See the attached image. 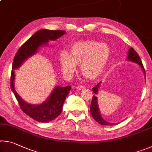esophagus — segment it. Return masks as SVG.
<instances>
[{"label": "esophagus", "mask_w": 152, "mask_h": 152, "mask_svg": "<svg viewBox=\"0 0 152 152\" xmlns=\"http://www.w3.org/2000/svg\"><path fill=\"white\" fill-rule=\"evenodd\" d=\"M77 89L78 90V91H82V90H83L84 88V86H82V85H78V86L76 87Z\"/></svg>", "instance_id": "1"}]
</instances>
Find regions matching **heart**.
<instances>
[{
	"label": "heart",
	"instance_id": "1",
	"mask_svg": "<svg viewBox=\"0 0 152 152\" xmlns=\"http://www.w3.org/2000/svg\"><path fill=\"white\" fill-rule=\"evenodd\" d=\"M111 55L109 45L94 40L79 41L70 47L69 54L62 51L59 64L63 74L70 78L75 72L77 64H81L82 74L91 80L99 79L106 70Z\"/></svg>",
	"mask_w": 152,
	"mask_h": 152
}]
</instances>
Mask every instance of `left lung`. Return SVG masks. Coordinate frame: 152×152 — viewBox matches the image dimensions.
Segmentation results:
<instances>
[{"label": "left lung", "mask_w": 152, "mask_h": 152, "mask_svg": "<svg viewBox=\"0 0 152 152\" xmlns=\"http://www.w3.org/2000/svg\"><path fill=\"white\" fill-rule=\"evenodd\" d=\"M127 60L138 64V65L141 67V69H142L143 73L145 74V70H144V68L143 66V64H142V62H141V60L140 58V56H139L137 53L136 52V51L133 50L132 48H130L129 50L128 51V56H127ZM100 85H101V82H99V83L96 84V86H94L92 88L94 94H98ZM91 113L92 117L94 118V119L99 123V124L102 125H113L116 124V123L107 122L102 117L101 113H100V110H99V104H98L97 97L96 96H94V95H93V96H92V100L91 104Z\"/></svg>", "instance_id": "1"}]
</instances>
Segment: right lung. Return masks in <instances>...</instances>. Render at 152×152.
<instances>
[{"mask_svg":"<svg viewBox=\"0 0 152 152\" xmlns=\"http://www.w3.org/2000/svg\"><path fill=\"white\" fill-rule=\"evenodd\" d=\"M66 33L65 31L45 29L37 31L19 49L14 58L11 78V91L14 93L23 111L38 122H50L60 115L63 104L67 95L70 92L71 86H56L50 96L42 103L39 104L27 103L15 91V70L19 68L28 58L35 55L39 48L42 45H47L49 41H56L66 34Z\"/></svg>","mask_w":152,"mask_h":152,"instance_id":"1","label":"right lung"}]
</instances>
